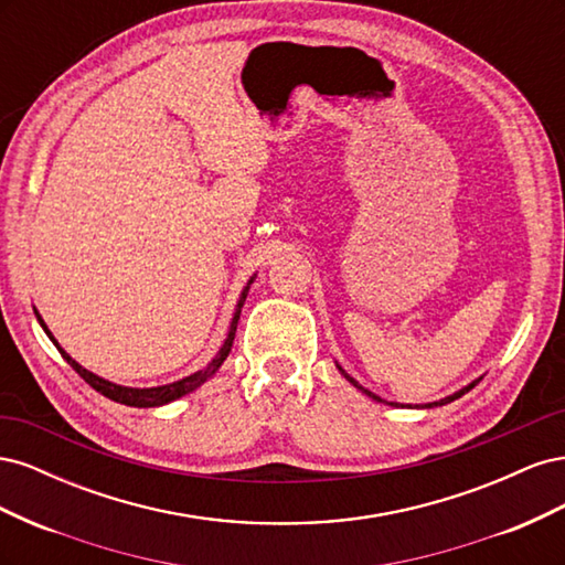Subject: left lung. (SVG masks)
Instances as JSON below:
<instances>
[{
	"label": "left lung",
	"instance_id": "8db88e82",
	"mask_svg": "<svg viewBox=\"0 0 565 565\" xmlns=\"http://www.w3.org/2000/svg\"><path fill=\"white\" fill-rule=\"evenodd\" d=\"M337 367H339V365H337ZM339 372H341V374H344V377H347V380H349V382H351L353 386H358V388H361L363 393H367V396H370L372 401H377V403H384V401H382L380 396H374V393H372V391L363 388V386H361V384H358V382H355L353 377H349V374H347L344 370H341V367H339ZM476 384H478V380H476V382H471V384H469V386H465V388H459L457 393H452V396H448V398H440V401H436V403H429V405H424V407H438V405H446V403H452V401H457V398H461V396H465V393H467V391H471V388H473ZM391 405H393V403H391Z\"/></svg>",
	"mask_w": 565,
	"mask_h": 565
}]
</instances>
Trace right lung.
<instances>
[{"instance_id": "add662e5", "label": "right lung", "mask_w": 565, "mask_h": 565, "mask_svg": "<svg viewBox=\"0 0 565 565\" xmlns=\"http://www.w3.org/2000/svg\"><path fill=\"white\" fill-rule=\"evenodd\" d=\"M254 282V276L249 278V282H247V287L243 289V295H241V301H237V309H235V313H233V320H231V330H228V337H226V341H224V347L218 349V353L214 355V361L204 367V370H198L195 374H191V377H185V380H179V382H172V384H164V386H152V388H131V386H119V384H113V382H108V380H104V377H96L94 372H89V370H84L79 363H75L71 355H67L61 347H58V341L54 339V334L49 332V328L44 324V320H42V316L35 311V316H38V320H40V324L44 328V332L49 334V339L54 341L56 344V349L61 351V355L65 358L67 361V365H71L79 377L87 382L92 388H96L98 393H104L106 398H110V401H115V403H122V405H131V407H158V405H167V403H172V401H177V398H181V396H185V393H191V391H195L200 384H204L207 382L212 374L221 367V363L226 361L228 358V353H231V347H233V339H235V330H237V320H241V311H243V303H245V299H247V292H249V285Z\"/></svg>"}]
</instances>
